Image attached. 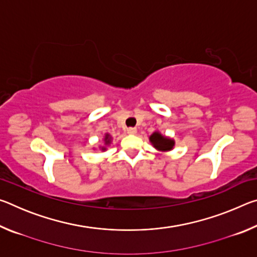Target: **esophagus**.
Returning a JSON list of instances; mask_svg holds the SVG:
<instances>
[{
    "instance_id": "esophagus-1",
    "label": "esophagus",
    "mask_w": 257,
    "mask_h": 257,
    "mask_svg": "<svg viewBox=\"0 0 257 257\" xmlns=\"http://www.w3.org/2000/svg\"><path fill=\"white\" fill-rule=\"evenodd\" d=\"M127 133L129 135H135V134H137V129L136 128H128L127 129Z\"/></svg>"
}]
</instances>
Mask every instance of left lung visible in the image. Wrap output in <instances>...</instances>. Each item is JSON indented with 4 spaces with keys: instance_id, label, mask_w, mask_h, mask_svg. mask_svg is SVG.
Listing matches in <instances>:
<instances>
[{
    "instance_id": "obj_1",
    "label": "left lung",
    "mask_w": 257,
    "mask_h": 257,
    "mask_svg": "<svg viewBox=\"0 0 257 257\" xmlns=\"http://www.w3.org/2000/svg\"><path fill=\"white\" fill-rule=\"evenodd\" d=\"M150 142L156 150L161 152L171 151L173 149V146H175V141H173V139L163 136V135H161L159 132H155L151 135Z\"/></svg>"
}]
</instances>
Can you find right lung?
<instances>
[{"label": "right lung", "instance_id": "1", "mask_svg": "<svg viewBox=\"0 0 257 257\" xmlns=\"http://www.w3.org/2000/svg\"><path fill=\"white\" fill-rule=\"evenodd\" d=\"M111 139H112V137L110 136V135H108V134H105V137H104V144H105V146L110 144V143H111ZM105 146L101 147V150H102V151H105V150H106V147H105Z\"/></svg>", "mask_w": 257, "mask_h": 257}]
</instances>
